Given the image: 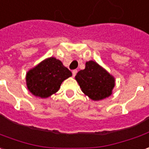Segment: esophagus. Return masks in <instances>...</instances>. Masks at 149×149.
<instances>
[{"label":"esophagus","instance_id":"esophagus-1","mask_svg":"<svg viewBox=\"0 0 149 149\" xmlns=\"http://www.w3.org/2000/svg\"><path fill=\"white\" fill-rule=\"evenodd\" d=\"M77 72H78V70H73V71H72L73 77H74V76H75V75H76Z\"/></svg>","mask_w":149,"mask_h":149}]
</instances>
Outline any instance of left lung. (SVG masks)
I'll return each mask as SVG.
<instances>
[{
    "label": "left lung",
    "instance_id": "obj_1",
    "mask_svg": "<svg viewBox=\"0 0 149 149\" xmlns=\"http://www.w3.org/2000/svg\"><path fill=\"white\" fill-rule=\"evenodd\" d=\"M75 79L83 92L93 100L110 96L115 84L113 77L93 61L86 62L85 69L77 73Z\"/></svg>",
    "mask_w": 149,
    "mask_h": 149
}]
</instances>
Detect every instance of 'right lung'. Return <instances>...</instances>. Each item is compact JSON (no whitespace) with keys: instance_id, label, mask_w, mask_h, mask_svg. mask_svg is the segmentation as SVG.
Returning a JSON list of instances; mask_svg holds the SVG:
<instances>
[{"instance_id":"add662e5","label":"right lung","mask_w":149,"mask_h":149,"mask_svg":"<svg viewBox=\"0 0 149 149\" xmlns=\"http://www.w3.org/2000/svg\"><path fill=\"white\" fill-rule=\"evenodd\" d=\"M72 73L55 57L40 62L26 74V80L29 91L41 98L49 97L59 90L61 83Z\"/></svg>"}]
</instances>
